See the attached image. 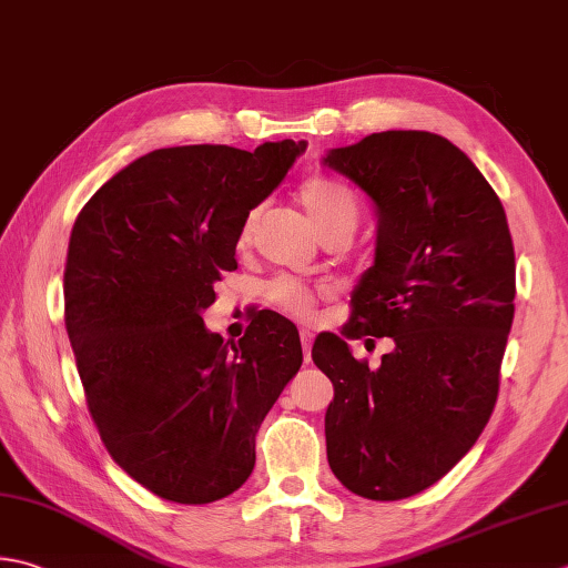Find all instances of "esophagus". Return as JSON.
I'll return each mask as SVG.
<instances>
[{
	"label": "esophagus",
	"mask_w": 568,
	"mask_h": 568,
	"mask_svg": "<svg viewBox=\"0 0 568 568\" xmlns=\"http://www.w3.org/2000/svg\"><path fill=\"white\" fill-rule=\"evenodd\" d=\"M300 342H303L305 364H310V349H313V332H310V329H303V332H300Z\"/></svg>",
	"instance_id": "obj_1"
}]
</instances>
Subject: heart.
<instances>
[{
  "label": "heart",
  "instance_id": "b5f03b06",
  "mask_svg": "<svg viewBox=\"0 0 568 568\" xmlns=\"http://www.w3.org/2000/svg\"><path fill=\"white\" fill-rule=\"evenodd\" d=\"M297 199L307 209L310 219L315 221L322 236H329V233H349L352 236V231L359 224L357 196H354L349 186L332 180V176H307L297 186ZM255 224H258V209H251L239 229V243L251 241ZM265 295H268L271 305L293 317H307L315 310L317 300L305 283H300L297 277L291 275L275 277L265 287Z\"/></svg>",
  "mask_w": 568,
  "mask_h": 568
}]
</instances>
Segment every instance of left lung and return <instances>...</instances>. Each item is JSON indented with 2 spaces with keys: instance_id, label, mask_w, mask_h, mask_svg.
Masks as SVG:
<instances>
[{
  "instance_id": "8db88e82",
  "label": "left lung",
  "mask_w": 568,
  "mask_h": 568,
  "mask_svg": "<svg viewBox=\"0 0 568 568\" xmlns=\"http://www.w3.org/2000/svg\"><path fill=\"white\" fill-rule=\"evenodd\" d=\"M322 162L362 186L379 216L349 322L313 347L335 386L327 460L354 495L392 503L438 483L493 416L515 317V246L495 189L446 138L374 132ZM366 334L395 339L379 371L348 352L346 339Z\"/></svg>"
}]
</instances>
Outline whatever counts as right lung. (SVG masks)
<instances>
[{
  "label": "right lung",
  "mask_w": 568,
  "mask_h": 568,
  "mask_svg": "<svg viewBox=\"0 0 568 568\" xmlns=\"http://www.w3.org/2000/svg\"><path fill=\"white\" fill-rule=\"evenodd\" d=\"M305 142L154 150L78 214L65 329L88 410L122 470L162 499L206 505L255 465V433L303 364L293 322L263 310L236 344L204 327L239 229Z\"/></svg>",
  "instance_id": "1"
}]
</instances>
